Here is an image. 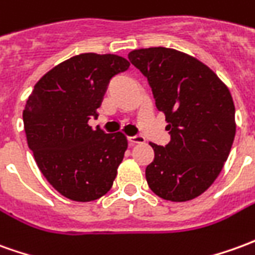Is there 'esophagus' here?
<instances>
[{
  "instance_id": "esophagus-1",
  "label": "esophagus",
  "mask_w": 255,
  "mask_h": 255,
  "mask_svg": "<svg viewBox=\"0 0 255 255\" xmlns=\"http://www.w3.org/2000/svg\"><path fill=\"white\" fill-rule=\"evenodd\" d=\"M128 142L131 145H135V143H143L145 142V138L142 135H133V136H128Z\"/></svg>"
}]
</instances>
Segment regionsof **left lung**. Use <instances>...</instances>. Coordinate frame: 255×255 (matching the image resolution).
I'll use <instances>...</instances> for the list:
<instances>
[{
  "label": "left lung",
  "instance_id": "obj_1",
  "mask_svg": "<svg viewBox=\"0 0 255 255\" xmlns=\"http://www.w3.org/2000/svg\"><path fill=\"white\" fill-rule=\"evenodd\" d=\"M128 59L147 80L171 136L164 146L150 143L147 185L164 200H192L213 185L231 152L236 132L231 92L211 69L175 49H136Z\"/></svg>",
  "mask_w": 255,
  "mask_h": 255
}]
</instances>
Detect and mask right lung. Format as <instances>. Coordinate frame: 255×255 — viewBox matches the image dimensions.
<instances>
[{
  "mask_svg": "<svg viewBox=\"0 0 255 255\" xmlns=\"http://www.w3.org/2000/svg\"><path fill=\"white\" fill-rule=\"evenodd\" d=\"M117 55L81 53L55 66L34 85L23 110L27 145L42 175L74 202L106 195L127 149L123 132L92 129L110 80L128 70Z\"/></svg>",
  "mask_w": 255,
  "mask_h": 255,
  "instance_id": "obj_1",
  "label": "right lung"
}]
</instances>
